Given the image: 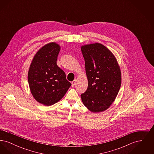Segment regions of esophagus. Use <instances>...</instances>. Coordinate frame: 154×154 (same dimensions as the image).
<instances>
[{
    "mask_svg": "<svg viewBox=\"0 0 154 154\" xmlns=\"http://www.w3.org/2000/svg\"><path fill=\"white\" fill-rule=\"evenodd\" d=\"M76 82H77L76 80H74L72 81V87H74V85H75V84H76Z\"/></svg>",
    "mask_w": 154,
    "mask_h": 154,
    "instance_id": "obj_1",
    "label": "esophagus"
}]
</instances>
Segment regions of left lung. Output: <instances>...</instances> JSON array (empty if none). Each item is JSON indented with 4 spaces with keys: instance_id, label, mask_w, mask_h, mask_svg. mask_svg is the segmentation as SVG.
Listing matches in <instances>:
<instances>
[{
    "instance_id": "obj_1",
    "label": "left lung",
    "mask_w": 154,
    "mask_h": 154,
    "mask_svg": "<svg viewBox=\"0 0 154 154\" xmlns=\"http://www.w3.org/2000/svg\"><path fill=\"white\" fill-rule=\"evenodd\" d=\"M81 49L88 81L81 100L93 112L105 111L115 100L121 87L120 67L112 53L102 44H87Z\"/></svg>"
}]
</instances>
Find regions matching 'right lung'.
I'll use <instances>...</instances> for the list:
<instances>
[{"instance_id": "obj_1", "label": "right lung", "mask_w": 154, "mask_h": 154, "mask_svg": "<svg viewBox=\"0 0 154 154\" xmlns=\"http://www.w3.org/2000/svg\"><path fill=\"white\" fill-rule=\"evenodd\" d=\"M60 50L56 43L44 45L35 54L28 72L32 95L38 102L47 106L59 101L72 85L57 64Z\"/></svg>"}]
</instances>
